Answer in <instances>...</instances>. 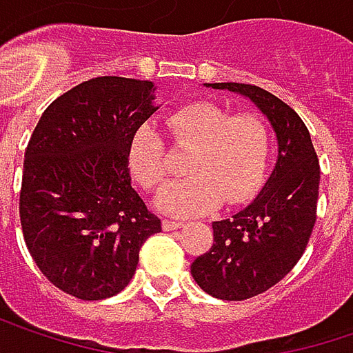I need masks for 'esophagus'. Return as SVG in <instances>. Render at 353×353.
I'll list each match as a JSON object with an SVG mask.
<instances>
[{
    "instance_id": "esophagus-1",
    "label": "esophagus",
    "mask_w": 353,
    "mask_h": 353,
    "mask_svg": "<svg viewBox=\"0 0 353 353\" xmlns=\"http://www.w3.org/2000/svg\"><path fill=\"white\" fill-rule=\"evenodd\" d=\"M161 226H163V230H177V228H181V226H183V222H179V220H170V218H165V220L161 222Z\"/></svg>"
}]
</instances>
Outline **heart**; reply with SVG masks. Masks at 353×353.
<instances>
[{
    "label": "heart",
    "mask_w": 353,
    "mask_h": 353,
    "mask_svg": "<svg viewBox=\"0 0 353 353\" xmlns=\"http://www.w3.org/2000/svg\"><path fill=\"white\" fill-rule=\"evenodd\" d=\"M168 131L179 147L192 149L185 174L168 185L157 208L172 216H202L222 204H244L263 188L272 155L267 121L252 112L232 114L214 103L181 107L168 119ZM127 163L145 190H159L168 179L161 137L149 127L135 129L127 145Z\"/></svg>",
    "instance_id": "heart-1"
}]
</instances>
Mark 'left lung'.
<instances>
[{"mask_svg": "<svg viewBox=\"0 0 353 353\" xmlns=\"http://www.w3.org/2000/svg\"><path fill=\"white\" fill-rule=\"evenodd\" d=\"M206 86L252 101L279 143L274 170L261 194L234 216L212 222L214 244L192 263L194 281L208 295L244 301L269 291L299 263L317 218L319 161L301 117L269 90L241 82Z\"/></svg>", "mask_w": 353, "mask_h": 353, "instance_id": "left-lung-1", "label": "left lung"}]
</instances>
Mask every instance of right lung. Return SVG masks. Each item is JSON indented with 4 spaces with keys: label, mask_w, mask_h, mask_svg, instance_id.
<instances>
[{
    "label": "right lung",
    "mask_w": 353,
    "mask_h": 353,
    "mask_svg": "<svg viewBox=\"0 0 353 353\" xmlns=\"http://www.w3.org/2000/svg\"><path fill=\"white\" fill-rule=\"evenodd\" d=\"M153 82L99 77L58 97L26 147L23 241L60 291L99 301L133 279L143 242L161 232L131 185L127 145L157 111Z\"/></svg>",
    "instance_id": "add662e5"
}]
</instances>
